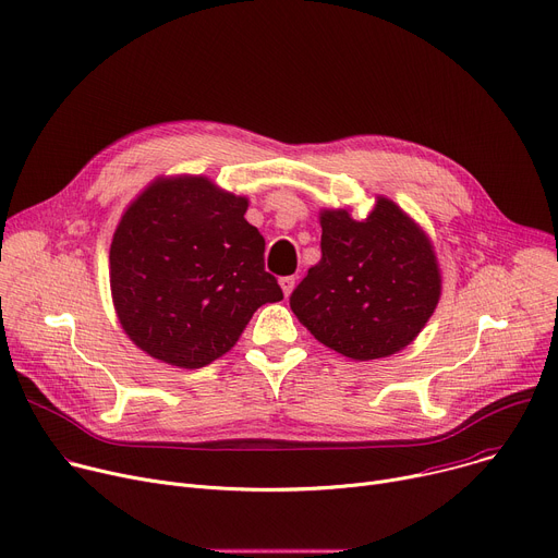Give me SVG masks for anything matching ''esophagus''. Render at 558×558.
Masks as SVG:
<instances>
[{
	"label": "esophagus",
	"mask_w": 558,
	"mask_h": 558,
	"mask_svg": "<svg viewBox=\"0 0 558 558\" xmlns=\"http://www.w3.org/2000/svg\"><path fill=\"white\" fill-rule=\"evenodd\" d=\"M293 287H295V278H293V276H287V278H280V289H282V293H284V298H289V295H291V291H293Z\"/></svg>",
	"instance_id": "obj_1"
}]
</instances>
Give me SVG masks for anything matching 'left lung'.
Listing matches in <instances>:
<instances>
[{"label":"left lung","mask_w":558,"mask_h":558,"mask_svg":"<svg viewBox=\"0 0 558 558\" xmlns=\"http://www.w3.org/2000/svg\"><path fill=\"white\" fill-rule=\"evenodd\" d=\"M323 258L291 293V312L344 359L393 356L416 340L440 300L442 276L427 231L376 195L367 218L320 209Z\"/></svg>","instance_id":"8db88e82"}]
</instances>
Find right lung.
<instances>
[{"instance_id": "obj_1", "label": "right lung", "mask_w": 558, "mask_h": 558, "mask_svg": "<svg viewBox=\"0 0 558 558\" xmlns=\"http://www.w3.org/2000/svg\"><path fill=\"white\" fill-rule=\"evenodd\" d=\"M246 209V195L191 173L158 175L124 209L109 251L111 298L124 333L150 359L211 365L258 307L282 300Z\"/></svg>"}]
</instances>
